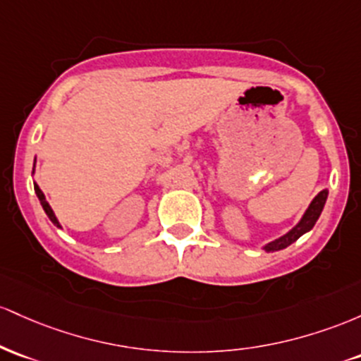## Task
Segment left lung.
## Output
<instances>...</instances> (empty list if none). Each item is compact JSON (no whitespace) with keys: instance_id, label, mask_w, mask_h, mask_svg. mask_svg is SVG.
Listing matches in <instances>:
<instances>
[{"instance_id":"obj_1","label":"left lung","mask_w":361,"mask_h":361,"mask_svg":"<svg viewBox=\"0 0 361 361\" xmlns=\"http://www.w3.org/2000/svg\"><path fill=\"white\" fill-rule=\"evenodd\" d=\"M326 200H327V191L324 189V191L319 192L317 196L314 197V201L310 202L309 209H307L305 214H303L300 224L295 226V228H291L286 235H283L281 238H276L274 242H271V244L266 245L264 249L268 250V252L281 250V249H285V247H288L290 244H293V242L297 240V238H300L303 233L309 232L312 226L315 225V221L319 220V216H321L324 204H326Z\"/></svg>"}]
</instances>
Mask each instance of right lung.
I'll list each match as a JSON object with an SVG mask.
<instances>
[{
    "mask_svg": "<svg viewBox=\"0 0 361 361\" xmlns=\"http://www.w3.org/2000/svg\"><path fill=\"white\" fill-rule=\"evenodd\" d=\"M34 189H35V194H37V197H39L40 204H42L44 212H46V214H47V216H49V220H51V221H52V224H54V225H58V226H59V221H58V218H56V214H54V212H52V209H51L49 202H47V201H46V196H44V192H42V191H40V189H39V185H37V184H34Z\"/></svg>",
    "mask_w": 361,
    "mask_h": 361,
    "instance_id": "right-lung-1",
    "label": "right lung"
}]
</instances>
